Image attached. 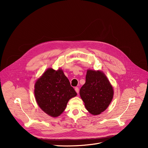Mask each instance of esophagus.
Wrapping results in <instances>:
<instances>
[{"label":"esophagus","instance_id":"obj_1","mask_svg":"<svg viewBox=\"0 0 148 148\" xmlns=\"http://www.w3.org/2000/svg\"><path fill=\"white\" fill-rule=\"evenodd\" d=\"M75 91H76V92H77V94L79 93V88H78V87H75Z\"/></svg>","mask_w":148,"mask_h":148}]
</instances>
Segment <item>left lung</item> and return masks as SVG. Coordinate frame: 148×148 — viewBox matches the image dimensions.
I'll return each mask as SVG.
<instances>
[{
	"label": "left lung",
	"mask_w": 148,
	"mask_h": 148,
	"mask_svg": "<svg viewBox=\"0 0 148 148\" xmlns=\"http://www.w3.org/2000/svg\"><path fill=\"white\" fill-rule=\"evenodd\" d=\"M79 94L90 113L98 115L110 104L114 91L107 77L101 71L88 70L86 83L81 87Z\"/></svg>",
	"instance_id": "1"
}]
</instances>
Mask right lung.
<instances>
[{
  "instance_id": "1",
  "label": "right lung",
  "mask_w": 148,
  "mask_h": 148,
  "mask_svg": "<svg viewBox=\"0 0 148 148\" xmlns=\"http://www.w3.org/2000/svg\"><path fill=\"white\" fill-rule=\"evenodd\" d=\"M34 95L40 108L53 117L64 111L69 100L77 92L62 70L47 69L36 82Z\"/></svg>"
}]
</instances>
